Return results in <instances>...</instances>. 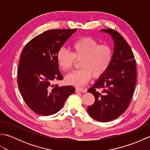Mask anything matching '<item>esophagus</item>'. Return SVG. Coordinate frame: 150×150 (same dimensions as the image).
Segmentation results:
<instances>
[{
  "label": "esophagus",
  "instance_id": "obj_1",
  "mask_svg": "<svg viewBox=\"0 0 150 150\" xmlns=\"http://www.w3.org/2000/svg\"><path fill=\"white\" fill-rule=\"evenodd\" d=\"M75 91L76 92H82V93H84V92H86V90H84L82 88H75Z\"/></svg>",
  "mask_w": 150,
  "mask_h": 150
}]
</instances>
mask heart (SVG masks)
Wrapping results in <instances>:
<instances>
[{
	"instance_id": "heart-1",
	"label": "heart",
	"mask_w": 150,
	"mask_h": 150,
	"mask_svg": "<svg viewBox=\"0 0 150 150\" xmlns=\"http://www.w3.org/2000/svg\"><path fill=\"white\" fill-rule=\"evenodd\" d=\"M71 53L60 48L57 53V60L64 71H68L74 64L75 59L80 60L81 69L69 73L65 77L68 84L83 86L91 77H100L106 71L111 62L112 49L106 44H98L91 37H84L71 44Z\"/></svg>"
}]
</instances>
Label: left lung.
Masks as SVG:
<instances>
[{
    "label": "left lung",
    "mask_w": 150,
    "mask_h": 150,
    "mask_svg": "<svg viewBox=\"0 0 150 150\" xmlns=\"http://www.w3.org/2000/svg\"><path fill=\"white\" fill-rule=\"evenodd\" d=\"M100 31L113 41V56L106 71L88 90L95 100L87 111L93 119L105 122L117 119L128 108L135 88L137 69L134 55L124 37L112 29Z\"/></svg>",
    "instance_id": "8db88e82"
}]
</instances>
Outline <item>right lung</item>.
Wrapping results in <instances>:
<instances>
[{
  "mask_svg": "<svg viewBox=\"0 0 150 150\" xmlns=\"http://www.w3.org/2000/svg\"><path fill=\"white\" fill-rule=\"evenodd\" d=\"M77 29L52 30L30 40L21 54L17 83L22 97L35 113L48 116L59 111L70 95L72 86L51 82L62 80L57 53Z\"/></svg>",
  "mask_w": 150,
  "mask_h": 150,
  "instance_id": "obj_1",
  "label": "right lung"
}]
</instances>
